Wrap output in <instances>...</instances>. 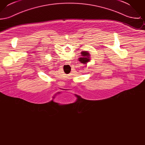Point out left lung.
I'll return each instance as SVG.
<instances>
[{
  "instance_id": "left-lung-1",
  "label": "left lung",
  "mask_w": 145,
  "mask_h": 145,
  "mask_svg": "<svg viewBox=\"0 0 145 145\" xmlns=\"http://www.w3.org/2000/svg\"><path fill=\"white\" fill-rule=\"evenodd\" d=\"M82 56L81 57L79 58V61L82 63H87V62H89L90 59V54L87 51H83L81 53Z\"/></svg>"
}]
</instances>
